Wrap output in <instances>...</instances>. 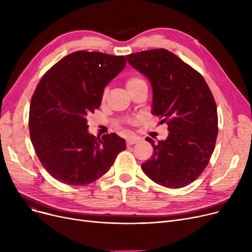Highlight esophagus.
Wrapping results in <instances>:
<instances>
[{
	"label": "esophagus",
	"instance_id": "1",
	"mask_svg": "<svg viewBox=\"0 0 252 252\" xmlns=\"http://www.w3.org/2000/svg\"><path fill=\"white\" fill-rule=\"evenodd\" d=\"M139 141H140L139 137H129L126 140V145H127V146H130V145H134V144L138 143Z\"/></svg>",
	"mask_w": 252,
	"mask_h": 252
}]
</instances>
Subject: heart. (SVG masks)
Segmentation results:
<instances>
[{
	"instance_id": "heart-1",
	"label": "heart",
	"mask_w": 252,
	"mask_h": 252,
	"mask_svg": "<svg viewBox=\"0 0 252 252\" xmlns=\"http://www.w3.org/2000/svg\"><path fill=\"white\" fill-rule=\"evenodd\" d=\"M143 85H146V83H145L144 79L139 75H130L126 78V87L129 93L134 92L136 89H138ZM106 95H107V90L105 89L102 94V100H105Z\"/></svg>"
}]
</instances>
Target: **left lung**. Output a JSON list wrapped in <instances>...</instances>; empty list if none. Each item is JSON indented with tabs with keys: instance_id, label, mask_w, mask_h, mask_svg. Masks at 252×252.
I'll list each match as a JSON object with an SVG mask.
<instances>
[{
	"instance_id": "left-lung-1",
	"label": "left lung",
	"mask_w": 252,
	"mask_h": 252,
	"mask_svg": "<svg viewBox=\"0 0 252 252\" xmlns=\"http://www.w3.org/2000/svg\"><path fill=\"white\" fill-rule=\"evenodd\" d=\"M146 75L153 90L152 113L167 124L169 134L155 143L151 159L141 167L149 179L166 188H183L207 166L218 137L217 104L203 76L165 49L126 56Z\"/></svg>"
}]
</instances>
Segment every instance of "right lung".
<instances>
[{"label":"right lung","mask_w":252,"mask_h":252,"mask_svg":"<svg viewBox=\"0 0 252 252\" xmlns=\"http://www.w3.org/2000/svg\"><path fill=\"white\" fill-rule=\"evenodd\" d=\"M124 56L76 51L44 74L30 107V135L37 158L57 181L85 186L101 178L126 149L115 133L89 134L88 115L101 105L104 88L126 66Z\"/></svg>","instance_id":"1"}]
</instances>
